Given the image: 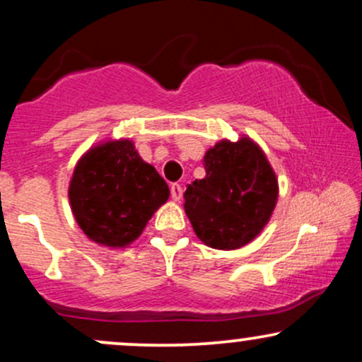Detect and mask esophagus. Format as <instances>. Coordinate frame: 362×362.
Listing matches in <instances>:
<instances>
[{"instance_id": "34e87169", "label": "esophagus", "mask_w": 362, "mask_h": 362, "mask_svg": "<svg viewBox=\"0 0 362 362\" xmlns=\"http://www.w3.org/2000/svg\"><path fill=\"white\" fill-rule=\"evenodd\" d=\"M170 194H172L173 201L178 202L182 199V187L178 184H172V187H170Z\"/></svg>"}]
</instances>
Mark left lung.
I'll return each instance as SVG.
<instances>
[{
	"mask_svg": "<svg viewBox=\"0 0 362 362\" xmlns=\"http://www.w3.org/2000/svg\"><path fill=\"white\" fill-rule=\"evenodd\" d=\"M206 177L187 185L185 214L207 247L236 250L250 243L271 219L277 177L260 146L243 136L206 151Z\"/></svg>",
	"mask_w": 362,
	"mask_h": 362,
	"instance_id": "1",
	"label": "left lung"
}]
</instances>
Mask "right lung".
<instances>
[{
    "mask_svg": "<svg viewBox=\"0 0 362 362\" xmlns=\"http://www.w3.org/2000/svg\"><path fill=\"white\" fill-rule=\"evenodd\" d=\"M68 195L74 219L91 242L124 248L168 201L170 189L132 141L115 139L90 148L80 158Z\"/></svg>",
    "mask_w": 362,
    "mask_h": 362,
    "instance_id": "obj_1",
    "label": "right lung"
}]
</instances>
